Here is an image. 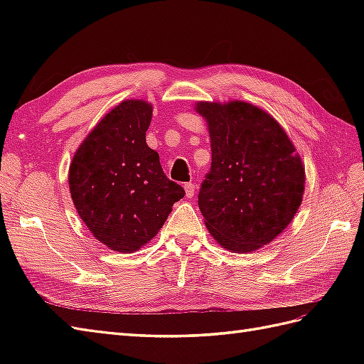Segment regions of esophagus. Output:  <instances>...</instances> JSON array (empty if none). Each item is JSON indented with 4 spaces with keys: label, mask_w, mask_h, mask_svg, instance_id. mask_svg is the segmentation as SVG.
<instances>
[{
    "label": "esophagus",
    "mask_w": 364,
    "mask_h": 364,
    "mask_svg": "<svg viewBox=\"0 0 364 364\" xmlns=\"http://www.w3.org/2000/svg\"><path fill=\"white\" fill-rule=\"evenodd\" d=\"M196 189H197V186H196L194 183H186V184H184V192H186V197H188V198L194 197Z\"/></svg>",
    "instance_id": "esophagus-1"
}]
</instances>
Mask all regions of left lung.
I'll return each mask as SVG.
<instances>
[{"instance_id": "obj_1", "label": "left lung", "mask_w": 364, "mask_h": 364, "mask_svg": "<svg viewBox=\"0 0 364 364\" xmlns=\"http://www.w3.org/2000/svg\"><path fill=\"white\" fill-rule=\"evenodd\" d=\"M213 162L198 194L205 225L223 249L250 253L292 222L305 191V167L272 115L252 103L198 102Z\"/></svg>"}]
</instances>
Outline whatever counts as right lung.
<instances>
[{"mask_svg":"<svg viewBox=\"0 0 364 364\" xmlns=\"http://www.w3.org/2000/svg\"><path fill=\"white\" fill-rule=\"evenodd\" d=\"M153 106L144 100L119 103L84 139L68 168L81 220L115 252L133 253L150 242L184 197L145 142Z\"/></svg>","mask_w":364,"mask_h":364,"instance_id":"add662e5","label":"right lung"}]
</instances>
